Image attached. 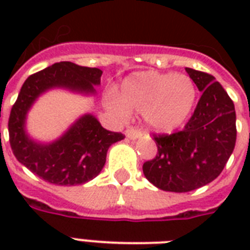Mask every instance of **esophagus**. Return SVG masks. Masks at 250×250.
I'll return each instance as SVG.
<instances>
[{
	"mask_svg": "<svg viewBox=\"0 0 250 250\" xmlns=\"http://www.w3.org/2000/svg\"><path fill=\"white\" fill-rule=\"evenodd\" d=\"M125 136L131 139V140H135V139L141 136V131L135 128V127H127V129H125Z\"/></svg>",
	"mask_w": 250,
	"mask_h": 250,
	"instance_id": "1",
	"label": "esophagus"
}]
</instances>
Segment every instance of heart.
I'll return each instance as SVG.
<instances>
[{
  "mask_svg": "<svg viewBox=\"0 0 250 250\" xmlns=\"http://www.w3.org/2000/svg\"><path fill=\"white\" fill-rule=\"evenodd\" d=\"M196 98L197 89L189 76L140 71L125 78L118 98L109 97L107 105L121 115H127V110L141 111L153 129L171 132L188 121Z\"/></svg>",
  "mask_w": 250,
  "mask_h": 250,
  "instance_id": "b5f03b06",
  "label": "heart"
}]
</instances>
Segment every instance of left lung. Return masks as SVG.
<instances>
[{"instance_id":"1","label":"left lung","mask_w":250,"mask_h":250,"mask_svg":"<svg viewBox=\"0 0 250 250\" xmlns=\"http://www.w3.org/2000/svg\"><path fill=\"white\" fill-rule=\"evenodd\" d=\"M202 92L183 131L153 133L158 153L143 165L145 178L167 192H189L213 182L225 168L236 143L232 100L215 78L186 68Z\"/></svg>"}]
</instances>
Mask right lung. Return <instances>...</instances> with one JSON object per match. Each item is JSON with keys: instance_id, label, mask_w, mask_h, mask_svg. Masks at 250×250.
Instances as JSON below:
<instances>
[{"instance_id": "obj_1", "label": "right lung", "mask_w": 250, "mask_h": 250, "mask_svg": "<svg viewBox=\"0 0 250 250\" xmlns=\"http://www.w3.org/2000/svg\"><path fill=\"white\" fill-rule=\"evenodd\" d=\"M102 71L72 62H58L27 78L11 107L9 141L14 156L39 178L57 186H79L89 182L105 166L106 153L111 144L125 139L111 132L85 114L52 144H39L25 133V115L39 96L50 88H67L80 93H94Z\"/></svg>"}]
</instances>
